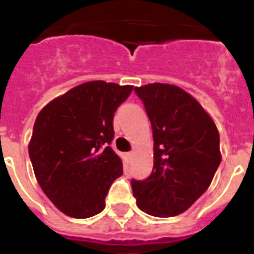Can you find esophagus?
<instances>
[{"label": "esophagus", "mask_w": 254, "mask_h": 254, "mask_svg": "<svg viewBox=\"0 0 254 254\" xmlns=\"http://www.w3.org/2000/svg\"><path fill=\"white\" fill-rule=\"evenodd\" d=\"M131 155H133V153H127V158H131Z\"/></svg>", "instance_id": "1"}]
</instances>
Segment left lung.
<instances>
[{
    "mask_svg": "<svg viewBox=\"0 0 254 254\" xmlns=\"http://www.w3.org/2000/svg\"><path fill=\"white\" fill-rule=\"evenodd\" d=\"M154 139V166L146 179H131L138 208L177 216L208 189L221 162L219 131L200 104L177 85L135 87Z\"/></svg>",
    "mask_w": 254,
    "mask_h": 254,
    "instance_id": "left-lung-1",
    "label": "left lung"
}]
</instances>
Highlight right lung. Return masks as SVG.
I'll return each mask as SVG.
<instances>
[{
	"label": "right lung",
	"instance_id": "add662e5",
	"mask_svg": "<svg viewBox=\"0 0 254 254\" xmlns=\"http://www.w3.org/2000/svg\"><path fill=\"white\" fill-rule=\"evenodd\" d=\"M131 85L103 80L69 89L46 105L34 124L29 155L38 183L59 211L75 219L105 208L123 162L109 145L113 117Z\"/></svg>",
	"mask_w": 254,
	"mask_h": 254
}]
</instances>
